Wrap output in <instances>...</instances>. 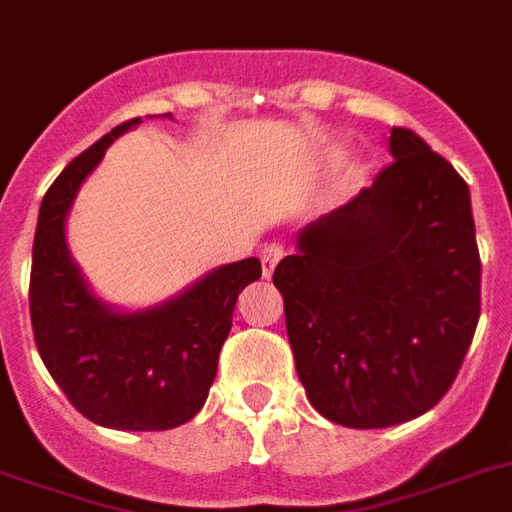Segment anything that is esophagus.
Masks as SVG:
<instances>
[{"label":"esophagus","instance_id":"34e87169","mask_svg":"<svg viewBox=\"0 0 512 512\" xmlns=\"http://www.w3.org/2000/svg\"><path fill=\"white\" fill-rule=\"evenodd\" d=\"M284 257V247L282 244H268V247L260 252V263H263V276H271L276 263Z\"/></svg>","mask_w":512,"mask_h":512}]
</instances>
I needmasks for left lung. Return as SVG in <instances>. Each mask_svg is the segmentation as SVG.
Wrapping results in <instances>:
<instances>
[{"mask_svg":"<svg viewBox=\"0 0 512 512\" xmlns=\"http://www.w3.org/2000/svg\"><path fill=\"white\" fill-rule=\"evenodd\" d=\"M349 204L300 230L273 271L308 403L351 429L411 421L443 400L481 317L470 190L411 128Z\"/></svg>","mask_w":512,"mask_h":512,"instance_id":"8db88e82","label":"left lung"}]
</instances>
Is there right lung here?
<instances>
[{
	"mask_svg": "<svg viewBox=\"0 0 512 512\" xmlns=\"http://www.w3.org/2000/svg\"><path fill=\"white\" fill-rule=\"evenodd\" d=\"M126 120L80 152L48 187L31 249L29 308L39 357L66 400L101 427L158 432L201 411L241 290L260 279V260L222 265L163 306L120 314L96 300L72 263L64 220L74 195Z\"/></svg>",
	"mask_w": 512,
	"mask_h": 512,
	"instance_id": "add662e5",
	"label": "right lung"
}]
</instances>
